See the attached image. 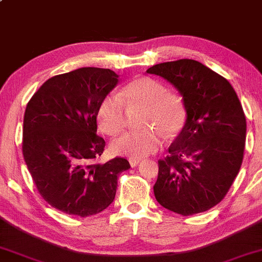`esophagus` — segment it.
I'll use <instances>...</instances> for the list:
<instances>
[{"instance_id": "esophagus-1", "label": "esophagus", "mask_w": 262, "mask_h": 262, "mask_svg": "<svg viewBox=\"0 0 262 262\" xmlns=\"http://www.w3.org/2000/svg\"><path fill=\"white\" fill-rule=\"evenodd\" d=\"M139 159H129V164H130L132 167H137L139 165Z\"/></svg>"}]
</instances>
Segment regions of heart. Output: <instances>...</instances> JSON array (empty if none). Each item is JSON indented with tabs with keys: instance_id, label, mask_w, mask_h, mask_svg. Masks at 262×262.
<instances>
[{
	"instance_id": "1",
	"label": "heart",
	"mask_w": 262,
	"mask_h": 262,
	"mask_svg": "<svg viewBox=\"0 0 262 262\" xmlns=\"http://www.w3.org/2000/svg\"><path fill=\"white\" fill-rule=\"evenodd\" d=\"M125 103L145 107L143 130L129 132L114 139L111 149L114 154L130 159L145 158L155 152L164 141V134L172 138L181 130L186 111L181 97L166 91L161 82L140 77L124 87L121 96L108 95L97 111L98 127L103 133L116 135L125 127Z\"/></svg>"
}]
</instances>
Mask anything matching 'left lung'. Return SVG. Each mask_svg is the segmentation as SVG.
Here are the masks:
<instances>
[{
	"mask_svg": "<svg viewBox=\"0 0 262 262\" xmlns=\"http://www.w3.org/2000/svg\"><path fill=\"white\" fill-rule=\"evenodd\" d=\"M182 96L186 122L159 160L156 201L181 215L206 212L229 191L243 162L246 119L229 81L191 59L161 62L146 70Z\"/></svg>",
	"mask_w": 262,
	"mask_h": 262,
	"instance_id": "left-lung-1",
	"label": "left lung"
}]
</instances>
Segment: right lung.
Here are the masks:
<instances>
[{
    "instance_id": "obj_1",
    "label": "right lung",
    "mask_w": 262,
    "mask_h": 262,
    "mask_svg": "<svg viewBox=\"0 0 262 262\" xmlns=\"http://www.w3.org/2000/svg\"><path fill=\"white\" fill-rule=\"evenodd\" d=\"M119 81L110 69L81 68L45 81L28 102L23 156L40 196L66 214L89 217L116 197L117 180L130 167L114 158L92 164L104 150L97 111Z\"/></svg>"
}]
</instances>
